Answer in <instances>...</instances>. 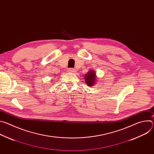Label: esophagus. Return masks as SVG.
Segmentation results:
<instances>
[{
    "mask_svg": "<svg viewBox=\"0 0 154 154\" xmlns=\"http://www.w3.org/2000/svg\"><path fill=\"white\" fill-rule=\"evenodd\" d=\"M68 71L69 72H72V73H74L75 72V70L74 69H72V68H71V69H69V70H68Z\"/></svg>",
    "mask_w": 154,
    "mask_h": 154,
    "instance_id": "34e87169",
    "label": "esophagus"
}]
</instances>
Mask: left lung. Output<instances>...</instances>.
<instances>
[{"mask_svg": "<svg viewBox=\"0 0 154 154\" xmlns=\"http://www.w3.org/2000/svg\"><path fill=\"white\" fill-rule=\"evenodd\" d=\"M84 77L85 83L88 86H93L95 85L96 80H97L96 72L94 70L89 71Z\"/></svg>", "mask_w": 154, "mask_h": 154, "instance_id": "left-lung-1", "label": "left lung"}]
</instances>
